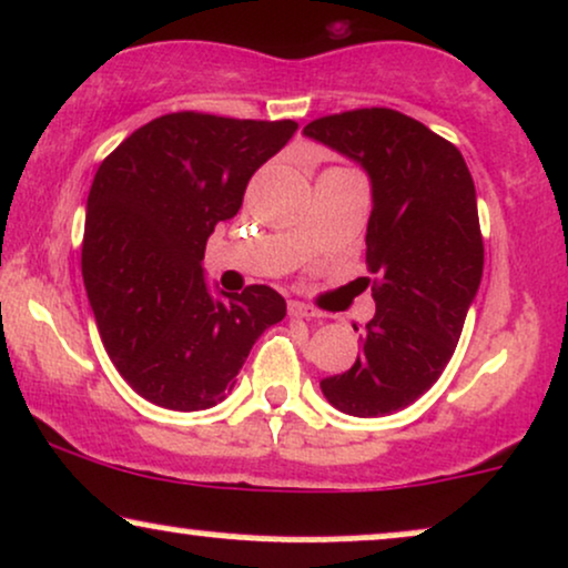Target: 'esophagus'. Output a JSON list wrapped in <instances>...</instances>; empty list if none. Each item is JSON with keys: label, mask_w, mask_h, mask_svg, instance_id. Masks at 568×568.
Masks as SVG:
<instances>
[{"label": "esophagus", "mask_w": 568, "mask_h": 568, "mask_svg": "<svg viewBox=\"0 0 568 568\" xmlns=\"http://www.w3.org/2000/svg\"><path fill=\"white\" fill-rule=\"evenodd\" d=\"M288 314H291V317H306V320L320 317V312L312 310V306L304 304V302H291L288 304Z\"/></svg>", "instance_id": "34e87169"}]
</instances>
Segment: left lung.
<instances>
[{
  "mask_svg": "<svg viewBox=\"0 0 568 568\" xmlns=\"http://www.w3.org/2000/svg\"><path fill=\"white\" fill-rule=\"evenodd\" d=\"M304 134L359 161L373 182L365 280L375 317L354 365L320 388L341 413L392 415L439 381L479 291L474 180L453 142L392 108L323 115Z\"/></svg>",
  "mask_w": 568,
  "mask_h": 568,
  "instance_id": "left-lung-1",
  "label": "left lung"
}]
</instances>
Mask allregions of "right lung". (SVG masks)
<instances>
[{
  "label": "right lung",
  "mask_w": 568,
  "mask_h": 568,
  "mask_svg": "<svg viewBox=\"0 0 568 568\" xmlns=\"http://www.w3.org/2000/svg\"><path fill=\"white\" fill-rule=\"evenodd\" d=\"M296 129L291 119L166 113L100 163L81 272L115 371L153 405L214 407L256 338L285 317L270 285L211 298L201 262L216 224L237 214L251 176Z\"/></svg>",
  "instance_id": "obj_1"
}]
</instances>
